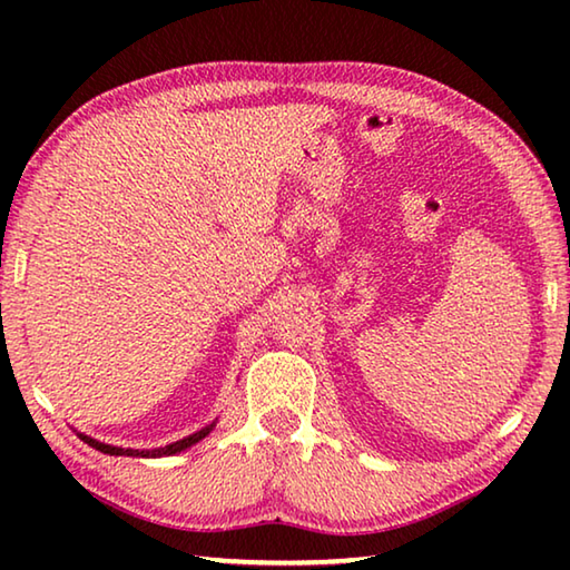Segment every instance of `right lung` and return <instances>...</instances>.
<instances>
[{
	"mask_svg": "<svg viewBox=\"0 0 570 570\" xmlns=\"http://www.w3.org/2000/svg\"><path fill=\"white\" fill-rule=\"evenodd\" d=\"M214 428H216V420L210 422V424H206V428H200L198 432H193V435H188V438L170 442V445H166V448H153V450H135V448L108 445V442L95 440V438H90V435H85V432H77V430H75V432H77V438H80L82 442H88L90 448L105 452V455H115V458H118V455H128V458H168V455H178V452L193 448V445H196V442L204 440Z\"/></svg>",
	"mask_w": 570,
	"mask_h": 570,
	"instance_id": "add662e5",
	"label": "right lung"
}]
</instances>
